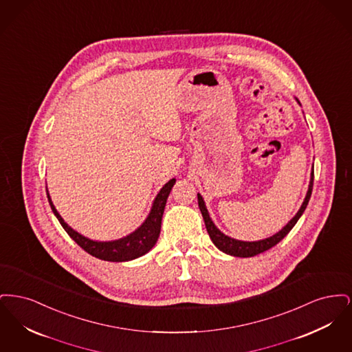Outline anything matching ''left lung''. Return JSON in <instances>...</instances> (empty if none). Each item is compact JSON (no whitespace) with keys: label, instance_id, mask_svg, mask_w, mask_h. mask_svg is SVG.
Masks as SVG:
<instances>
[{"label":"left lung","instance_id":"8db88e82","mask_svg":"<svg viewBox=\"0 0 352 352\" xmlns=\"http://www.w3.org/2000/svg\"><path fill=\"white\" fill-rule=\"evenodd\" d=\"M298 104H300V101H298ZM313 182H314V166H313V170H311V177H310V184H309L307 194L305 197V201L302 203L301 208L296 214V217L292 219L280 232L270 236L268 239L258 240V241H241V240H236V239H232V237L220 232L218 228H217V226L214 224V221L210 218V214H208V211L206 208V204H204V201H203L201 194H198V204H199V208H201V217L204 219V224H206L207 232L210 234L212 243L218 247L220 251L224 252L227 254H231V256H236V257H253V256H256L258 253L268 251L272 247L278 244L284 239L285 236L292 231V228L296 226L298 219L301 218L303 211L306 210L307 203L310 201V197H311Z\"/></svg>","mask_w":352,"mask_h":352}]
</instances>
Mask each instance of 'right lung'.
Listing matches in <instances>:
<instances>
[{"label": "right lung", "instance_id": "obj_1", "mask_svg": "<svg viewBox=\"0 0 352 352\" xmlns=\"http://www.w3.org/2000/svg\"><path fill=\"white\" fill-rule=\"evenodd\" d=\"M174 184H175V179L173 178L160 190V192L157 194L155 199L153 201L148 218L134 232L122 237V239L113 240V241H95V240H91L83 234L74 231L58 214L56 208L54 207V204L51 201L49 191H47V199L50 203L54 215L58 218L59 223L65 228V231L69 234V237L80 248H83L84 251L89 253L91 256L104 260V261L121 263V261H131L137 257H141L154 247V244L158 240L160 232H161V221H162L164 210L166 206L168 194H170Z\"/></svg>", "mask_w": 352, "mask_h": 352}]
</instances>
